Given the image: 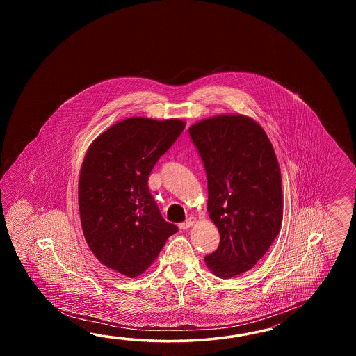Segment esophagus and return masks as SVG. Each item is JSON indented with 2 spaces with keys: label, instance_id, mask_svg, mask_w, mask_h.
Masks as SVG:
<instances>
[{
  "label": "esophagus",
  "instance_id": "obj_1",
  "mask_svg": "<svg viewBox=\"0 0 356 356\" xmlns=\"http://www.w3.org/2000/svg\"><path fill=\"white\" fill-rule=\"evenodd\" d=\"M197 220L196 218H193V216H191V218H188V219L186 220L184 222H181V225H179V227L181 229H189V227H193L195 224H196Z\"/></svg>",
  "mask_w": 356,
  "mask_h": 356
}]
</instances>
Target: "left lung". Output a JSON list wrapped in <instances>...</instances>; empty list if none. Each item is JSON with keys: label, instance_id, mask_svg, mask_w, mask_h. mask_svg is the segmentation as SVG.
Masks as SVG:
<instances>
[{"label": "left lung", "instance_id": "1", "mask_svg": "<svg viewBox=\"0 0 356 356\" xmlns=\"http://www.w3.org/2000/svg\"><path fill=\"white\" fill-rule=\"evenodd\" d=\"M189 135L207 175V211L218 250L204 257L221 279L250 270L280 233L284 211L279 161L265 129L243 114L197 122Z\"/></svg>", "mask_w": 356, "mask_h": 356}]
</instances>
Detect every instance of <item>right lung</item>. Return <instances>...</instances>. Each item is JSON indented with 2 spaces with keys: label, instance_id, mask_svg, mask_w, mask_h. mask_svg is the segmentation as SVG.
<instances>
[{
  "label": "right lung",
  "instance_id": "add662e5",
  "mask_svg": "<svg viewBox=\"0 0 356 356\" xmlns=\"http://www.w3.org/2000/svg\"><path fill=\"white\" fill-rule=\"evenodd\" d=\"M186 127L177 118L131 117L91 143L79 178L83 236L100 264L127 277L145 273L178 232L163 219L147 181Z\"/></svg>",
  "mask_w": 356,
  "mask_h": 356
}]
</instances>
